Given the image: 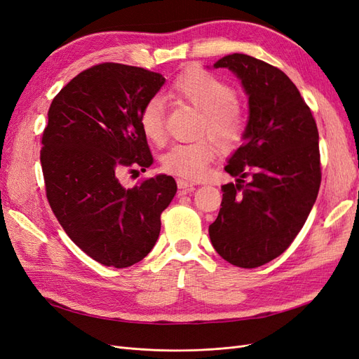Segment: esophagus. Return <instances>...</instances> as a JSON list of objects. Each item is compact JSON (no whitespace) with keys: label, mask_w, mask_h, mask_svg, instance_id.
Masks as SVG:
<instances>
[{"label":"esophagus","mask_w":359,"mask_h":359,"mask_svg":"<svg viewBox=\"0 0 359 359\" xmlns=\"http://www.w3.org/2000/svg\"><path fill=\"white\" fill-rule=\"evenodd\" d=\"M177 186H178L181 193H189V191H191L194 189V182H190V181L178 178L177 180Z\"/></svg>","instance_id":"1"}]
</instances>
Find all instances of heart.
<instances>
[{"mask_svg":"<svg viewBox=\"0 0 359 359\" xmlns=\"http://www.w3.org/2000/svg\"><path fill=\"white\" fill-rule=\"evenodd\" d=\"M172 100L189 104L202 114L198 136H210L222 149L240 145L247 130L244 107L235 100V90L220 76L201 67H190L177 76L169 88ZM139 126L156 145L165 142V103L149 99L140 109ZM217 157V147L208 139L193 144H177L161 158L165 172L186 180H201Z\"/></svg>","mask_w":359,"mask_h":359,"instance_id":"1","label":"heart"}]
</instances>
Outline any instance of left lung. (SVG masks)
<instances>
[{"instance_id": "obj_1", "label": "left lung", "mask_w": 359, "mask_h": 359, "mask_svg": "<svg viewBox=\"0 0 359 359\" xmlns=\"http://www.w3.org/2000/svg\"><path fill=\"white\" fill-rule=\"evenodd\" d=\"M214 67L241 79L250 115L244 142L224 168L236 182L222 186L210 238L229 264L256 268L285 252L316 202L319 132L295 83L280 69L244 53L226 55Z\"/></svg>"}]
</instances>
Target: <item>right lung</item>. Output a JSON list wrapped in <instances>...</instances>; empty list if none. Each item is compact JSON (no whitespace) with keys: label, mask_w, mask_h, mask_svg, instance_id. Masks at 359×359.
Wrapping results in <instances>:
<instances>
[{"label":"right lung","mask_w":359,"mask_h":359,"mask_svg":"<svg viewBox=\"0 0 359 359\" xmlns=\"http://www.w3.org/2000/svg\"><path fill=\"white\" fill-rule=\"evenodd\" d=\"M163 83L160 73L103 62L73 78L49 107L40 151L46 198L70 240L104 266H132L153 250L177 193L168 175L133 189L119 181L126 169L153 165L139 114Z\"/></svg>","instance_id":"add662e5"}]
</instances>
